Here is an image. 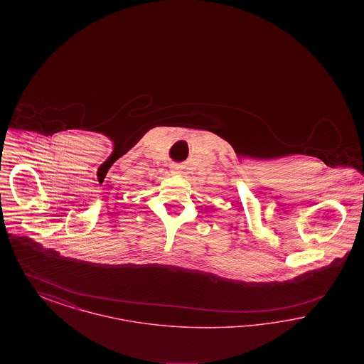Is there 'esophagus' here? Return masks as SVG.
<instances>
[{"label":"esophagus","instance_id":"34e87169","mask_svg":"<svg viewBox=\"0 0 364 364\" xmlns=\"http://www.w3.org/2000/svg\"><path fill=\"white\" fill-rule=\"evenodd\" d=\"M172 173L180 174L181 173V171H180V168H173V169H172Z\"/></svg>","mask_w":364,"mask_h":364}]
</instances>
